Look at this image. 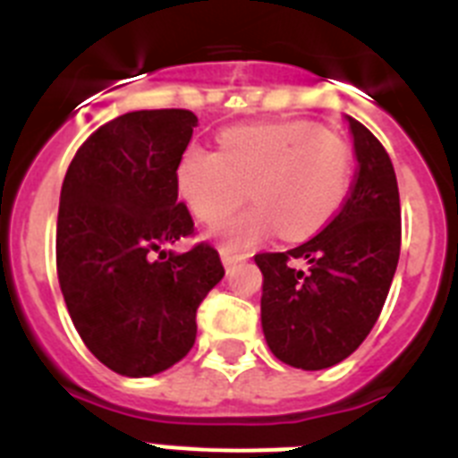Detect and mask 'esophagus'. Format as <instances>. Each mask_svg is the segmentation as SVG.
I'll list each match as a JSON object with an SVG mask.
<instances>
[{"instance_id":"34e87169","label":"esophagus","mask_w":458,"mask_h":458,"mask_svg":"<svg viewBox=\"0 0 458 458\" xmlns=\"http://www.w3.org/2000/svg\"><path fill=\"white\" fill-rule=\"evenodd\" d=\"M220 257H222V264H225L226 270H232L233 266L241 264V261H245V254H233L232 250H220Z\"/></svg>"}]
</instances>
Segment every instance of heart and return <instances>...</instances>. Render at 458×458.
Segmentation results:
<instances>
[{
	"label": "heart",
	"mask_w": 458,
	"mask_h": 458,
	"mask_svg": "<svg viewBox=\"0 0 458 458\" xmlns=\"http://www.w3.org/2000/svg\"><path fill=\"white\" fill-rule=\"evenodd\" d=\"M353 153L311 121L241 125L220 135V151L181 153L174 181L201 225H220L248 199L257 204L217 229L225 250H248L277 229L302 241L323 229L351 188Z\"/></svg>",
	"instance_id": "b5f03b06"
}]
</instances>
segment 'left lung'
Returning a JSON list of instances; mask_svg holds the SVG:
<instances>
[{"label": "left lung", "instance_id": "1", "mask_svg": "<svg viewBox=\"0 0 458 458\" xmlns=\"http://www.w3.org/2000/svg\"><path fill=\"white\" fill-rule=\"evenodd\" d=\"M358 172L330 225L289 252L257 254L261 327L284 365L318 371L349 358L386 305L402 250V206L383 144L346 116ZM307 260L308 270L293 266Z\"/></svg>", "mask_w": 458, "mask_h": 458}]
</instances>
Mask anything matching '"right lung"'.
Segmentation results:
<instances>
[{
    "label": "right lung",
    "instance_id": "1",
    "mask_svg": "<svg viewBox=\"0 0 458 458\" xmlns=\"http://www.w3.org/2000/svg\"><path fill=\"white\" fill-rule=\"evenodd\" d=\"M194 125L188 109L116 116L78 148L62 185L56 273L68 314L87 349L131 378L188 355L197 310L225 277L206 242L165 252L194 232L174 181Z\"/></svg>",
    "mask_w": 458,
    "mask_h": 458
}]
</instances>
